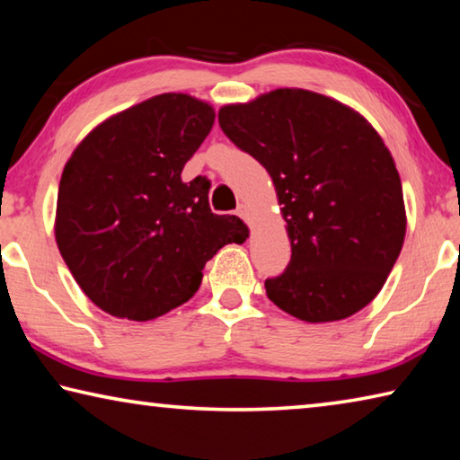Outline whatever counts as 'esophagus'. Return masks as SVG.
Wrapping results in <instances>:
<instances>
[{"label": "esophagus", "mask_w": 460, "mask_h": 460, "mask_svg": "<svg viewBox=\"0 0 460 460\" xmlns=\"http://www.w3.org/2000/svg\"><path fill=\"white\" fill-rule=\"evenodd\" d=\"M237 217H241V219H243V221H247V217H249V211H247V207L245 205H239L237 207Z\"/></svg>", "instance_id": "obj_1"}]
</instances>
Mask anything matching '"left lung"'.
Masks as SVG:
<instances>
[{"label":"left lung","mask_w":460,"mask_h":460,"mask_svg":"<svg viewBox=\"0 0 460 460\" xmlns=\"http://www.w3.org/2000/svg\"><path fill=\"white\" fill-rule=\"evenodd\" d=\"M223 134L274 181L292 258L268 298L306 323L341 321L376 298L406 235L402 181L367 121L339 101L278 89L219 111Z\"/></svg>","instance_id":"8db88e82"}]
</instances>
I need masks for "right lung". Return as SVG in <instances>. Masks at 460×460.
Instances as JSON below:
<instances>
[{
  "mask_svg": "<svg viewBox=\"0 0 460 460\" xmlns=\"http://www.w3.org/2000/svg\"><path fill=\"white\" fill-rule=\"evenodd\" d=\"M215 111L164 93L101 123L62 170L57 243L83 292L105 313L150 321L199 290L205 263L247 227L208 207L211 182H182Z\"/></svg>",
  "mask_w": 460,
  "mask_h": 460,
  "instance_id": "obj_1",
  "label": "right lung"
}]
</instances>
